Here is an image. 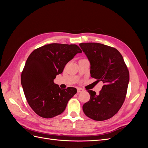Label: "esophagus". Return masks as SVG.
I'll return each mask as SVG.
<instances>
[{"label": "esophagus", "mask_w": 148, "mask_h": 148, "mask_svg": "<svg viewBox=\"0 0 148 148\" xmlns=\"http://www.w3.org/2000/svg\"><path fill=\"white\" fill-rule=\"evenodd\" d=\"M83 91V89H82V88H77V92L79 93V92H82Z\"/></svg>", "instance_id": "34e87169"}]
</instances>
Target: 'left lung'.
Masks as SVG:
<instances>
[{
    "mask_svg": "<svg viewBox=\"0 0 148 148\" xmlns=\"http://www.w3.org/2000/svg\"><path fill=\"white\" fill-rule=\"evenodd\" d=\"M90 62V74L104 85L99 94L88 90L90 99L83 106L87 117L96 121L112 117L126 97L130 75L122 56L117 49L97 42L79 44Z\"/></svg>",
    "mask_w": 148,
    "mask_h": 148,
    "instance_id": "8db88e82",
    "label": "left lung"
}]
</instances>
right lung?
<instances>
[{"instance_id": "obj_1", "label": "right lung", "mask_w": 148, "mask_h": 148, "mask_svg": "<svg viewBox=\"0 0 148 148\" xmlns=\"http://www.w3.org/2000/svg\"><path fill=\"white\" fill-rule=\"evenodd\" d=\"M82 52L76 44L52 43L35 49L29 56L21 83L28 104L40 117L49 119L61 114L77 93L73 87L60 88L53 79L76 54Z\"/></svg>"}]
</instances>
